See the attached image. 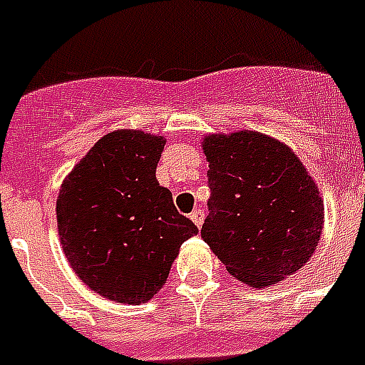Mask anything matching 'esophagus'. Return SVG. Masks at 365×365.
I'll return each mask as SVG.
<instances>
[{
	"label": "esophagus",
	"mask_w": 365,
	"mask_h": 365,
	"mask_svg": "<svg viewBox=\"0 0 365 365\" xmlns=\"http://www.w3.org/2000/svg\"><path fill=\"white\" fill-rule=\"evenodd\" d=\"M191 220H193V223L197 225V227H202V223H205V210H200V208H197V210L191 212Z\"/></svg>",
	"instance_id": "1"
}]
</instances>
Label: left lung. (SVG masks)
Wrapping results in <instances>:
<instances>
[{
    "label": "left lung",
    "mask_w": 365,
    "mask_h": 365,
    "mask_svg": "<svg viewBox=\"0 0 365 365\" xmlns=\"http://www.w3.org/2000/svg\"><path fill=\"white\" fill-rule=\"evenodd\" d=\"M212 197L200 237L235 278L269 288L305 267L324 227L314 178L284 142L255 130L202 138Z\"/></svg>",
    "instance_id": "1"
}]
</instances>
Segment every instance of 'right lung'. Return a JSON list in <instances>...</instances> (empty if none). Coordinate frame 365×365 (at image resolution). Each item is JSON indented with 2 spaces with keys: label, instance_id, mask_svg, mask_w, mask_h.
<instances>
[{
  "label": "right lung",
  "instance_id": "add662e5",
  "mask_svg": "<svg viewBox=\"0 0 365 365\" xmlns=\"http://www.w3.org/2000/svg\"><path fill=\"white\" fill-rule=\"evenodd\" d=\"M165 143L134 128L110 132L71 168L56 197L66 259L94 294L115 303H148L182 244L199 233L157 182Z\"/></svg>",
  "mask_w": 365,
  "mask_h": 365
}]
</instances>
